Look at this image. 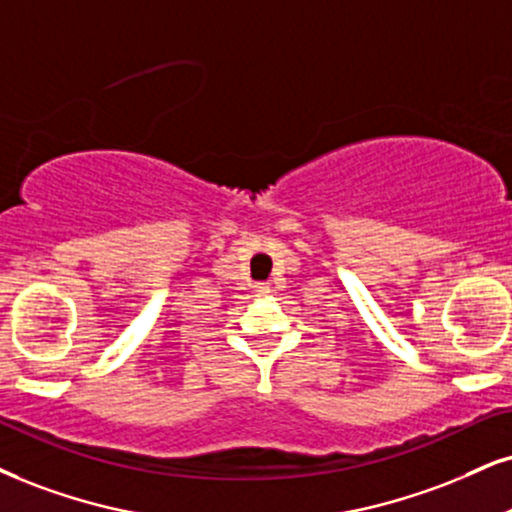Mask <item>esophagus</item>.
Returning <instances> with one entry per match:
<instances>
[{"label":"esophagus","mask_w":512,"mask_h":512,"mask_svg":"<svg viewBox=\"0 0 512 512\" xmlns=\"http://www.w3.org/2000/svg\"><path fill=\"white\" fill-rule=\"evenodd\" d=\"M254 292H256V296H266L270 292V282H256Z\"/></svg>","instance_id":"obj_1"}]
</instances>
